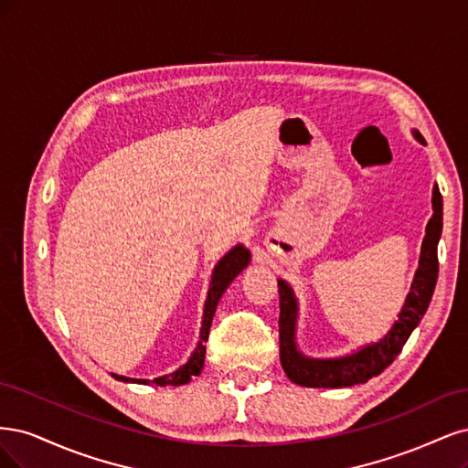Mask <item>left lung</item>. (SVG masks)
<instances>
[{"instance_id": "1", "label": "left lung", "mask_w": 468, "mask_h": 468, "mask_svg": "<svg viewBox=\"0 0 468 468\" xmlns=\"http://www.w3.org/2000/svg\"><path fill=\"white\" fill-rule=\"evenodd\" d=\"M416 140L426 144L418 132ZM433 216L426 228V237L421 240L420 266L412 282V288L406 303L399 314V321L388 330V335L377 344H369L357 354L342 359H309L301 356L295 348V297L288 283L278 282L280 292V361L285 375L297 385L303 387H352L366 383L371 377L379 375L393 364L400 354L402 346L412 335V330L421 321L431 301L437 274H440V261H437V243H440L443 228V200L441 192L433 186Z\"/></svg>"}]
</instances>
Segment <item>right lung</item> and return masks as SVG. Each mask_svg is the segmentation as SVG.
I'll list each match as a JSON object with an SVG mask.
<instances>
[{"label": "right lung", "mask_w": 468, "mask_h": 468, "mask_svg": "<svg viewBox=\"0 0 468 468\" xmlns=\"http://www.w3.org/2000/svg\"><path fill=\"white\" fill-rule=\"evenodd\" d=\"M250 261V254L249 250L239 245L235 249H231L228 254L223 256V259L218 262L216 270H214V276H212V285H209V292H207V299H206V307H204V321H202V330H200V342H198V348L194 350L192 357L188 359V364L180 367L178 371L171 373V375H163L159 377V379H154L152 383L155 385H185L188 383L192 377L200 375L202 367H204V357H206V346L204 342H207V336H209V326H212V319H214V313H216V307L219 303V299L223 295V292L228 290V285L233 282V278L243 270ZM116 379L120 381H135V383H147L145 379H128V377H120V375H114Z\"/></svg>", "instance_id": "add662e5"}]
</instances>
